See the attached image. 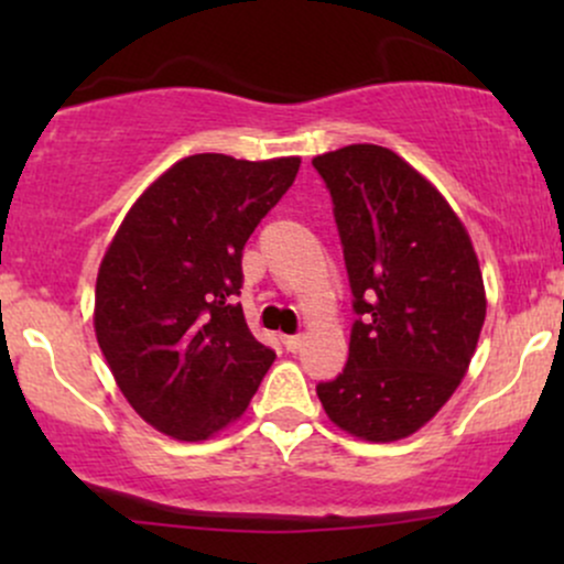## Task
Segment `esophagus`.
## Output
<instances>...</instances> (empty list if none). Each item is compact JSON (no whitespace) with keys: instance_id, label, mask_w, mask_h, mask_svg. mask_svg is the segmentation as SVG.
<instances>
[{"instance_id":"obj_1","label":"esophagus","mask_w":564,"mask_h":564,"mask_svg":"<svg viewBox=\"0 0 564 564\" xmlns=\"http://www.w3.org/2000/svg\"><path fill=\"white\" fill-rule=\"evenodd\" d=\"M302 345H304V336H300V334L283 336V347H286L289 352H300Z\"/></svg>"}]
</instances>
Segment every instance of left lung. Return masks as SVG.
Returning <instances> with one entry per match:
<instances>
[{
	"label": "left lung",
	"instance_id": "8db88e82",
	"mask_svg": "<svg viewBox=\"0 0 564 564\" xmlns=\"http://www.w3.org/2000/svg\"><path fill=\"white\" fill-rule=\"evenodd\" d=\"M332 193L352 291L347 366L315 390L355 437L392 443L430 422L467 373L485 321V289L462 219L381 145L313 159Z\"/></svg>",
	"mask_w": 564,
	"mask_h": 564
}]
</instances>
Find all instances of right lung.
Wrapping results in <instances>:
<instances>
[{
    "label": "right lung",
    "mask_w": 564,
    "mask_h": 564,
    "mask_svg": "<svg viewBox=\"0 0 564 564\" xmlns=\"http://www.w3.org/2000/svg\"><path fill=\"white\" fill-rule=\"evenodd\" d=\"M300 159L196 153L138 198L102 257L97 345L129 405L164 435L206 440L236 422L275 352L251 336L243 246Z\"/></svg>",
    "instance_id": "obj_1"
}]
</instances>
